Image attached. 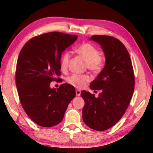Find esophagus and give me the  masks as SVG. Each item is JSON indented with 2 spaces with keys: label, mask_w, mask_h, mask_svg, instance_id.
I'll list each match as a JSON object with an SVG mask.
<instances>
[{
  "label": "esophagus",
  "mask_w": 153,
  "mask_h": 153,
  "mask_svg": "<svg viewBox=\"0 0 153 153\" xmlns=\"http://www.w3.org/2000/svg\"><path fill=\"white\" fill-rule=\"evenodd\" d=\"M76 94L77 97H79L81 95V91L79 89H76Z\"/></svg>",
  "instance_id": "obj_1"
}]
</instances>
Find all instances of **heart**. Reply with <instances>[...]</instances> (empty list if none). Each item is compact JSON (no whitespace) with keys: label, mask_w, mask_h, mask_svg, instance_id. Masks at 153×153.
I'll return each instance as SVG.
<instances>
[{"label":"heart","mask_w":153,"mask_h":153,"mask_svg":"<svg viewBox=\"0 0 153 153\" xmlns=\"http://www.w3.org/2000/svg\"><path fill=\"white\" fill-rule=\"evenodd\" d=\"M76 53L85 62L87 69L93 73H98L103 65V58L100 55L99 51L91 43H83L76 48ZM70 60L69 52H65L60 59V65L62 70H66ZM91 81V77L87 74H72L66 78V82L76 88H82Z\"/></svg>","instance_id":"b5f03b06"}]
</instances>
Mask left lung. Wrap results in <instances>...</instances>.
Here are the masks:
<instances>
[{
	"instance_id": "1",
	"label": "left lung",
	"mask_w": 153,
	"mask_h": 153,
	"mask_svg": "<svg viewBox=\"0 0 153 153\" xmlns=\"http://www.w3.org/2000/svg\"><path fill=\"white\" fill-rule=\"evenodd\" d=\"M90 40L100 45L106 62L90 85L91 89L101 90L99 97L86 91L81 93L85 101L82 117L90 128L105 131L114 126L128 108L134 91V72L128 51L121 41L98 35Z\"/></svg>"
}]
</instances>
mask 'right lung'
<instances>
[{"label": "right lung", "instance_id": "add662e5", "mask_svg": "<svg viewBox=\"0 0 153 153\" xmlns=\"http://www.w3.org/2000/svg\"><path fill=\"white\" fill-rule=\"evenodd\" d=\"M77 35L51 32L33 37L19 53L16 70V83L22 106L27 116L42 127H53L64 118L68 106L75 96L74 86L64 83L51 88L59 81L60 58Z\"/></svg>", "mask_w": 153, "mask_h": 153}]
</instances>
